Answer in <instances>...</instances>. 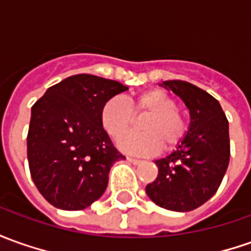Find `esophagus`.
I'll return each mask as SVG.
<instances>
[{
  "label": "esophagus",
  "instance_id": "1",
  "mask_svg": "<svg viewBox=\"0 0 251 251\" xmlns=\"http://www.w3.org/2000/svg\"><path fill=\"white\" fill-rule=\"evenodd\" d=\"M127 161L129 162H132L133 165H140L141 163V159H136V158H132V156H127Z\"/></svg>",
  "mask_w": 251,
  "mask_h": 251
}]
</instances>
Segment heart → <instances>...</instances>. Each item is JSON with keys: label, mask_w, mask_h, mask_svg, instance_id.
<instances>
[{"label": "heart", "mask_w": 251, "mask_h": 251, "mask_svg": "<svg viewBox=\"0 0 251 251\" xmlns=\"http://www.w3.org/2000/svg\"><path fill=\"white\" fill-rule=\"evenodd\" d=\"M148 114L141 121L144 132L127 133L119 140V147L126 152L151 155L161 147L172 150L178 146L187 134L188 124L173 97L161 89H150L136 95L126 103L112 97L103 104L101 125L114 139H119L134 125V115Z\"/></svg>", "instance_id": "1"}]
</instances>
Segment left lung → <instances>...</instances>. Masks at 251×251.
I'll return each mask as SVG.
<instances>
[{"label":"left lung","instance_id":"obj_1","mask_svg":"<svg viewBox=\"0 0 251 251\" xmlns=\"http://www.w3.org/2000/svg\"><path fill=\"white\" fill-rule=\"evenodd\" d=\"M163 86L181 97L191 122L175 151L155 161L158 177L146 192L166 210L191 211L217 192L226 175L231 154L228 119L219 101L195 85L176 79Z\"/></svg>","mask_w":251,"mask_h":251}]
</instances>
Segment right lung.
<instances>
[{
    "instance_id": "right-lung-1",
    "label": "right lung",
    "mask_w": 251,
    "mask_h": 251,
    "mask_svg": "<svg viewBox=\"0 0 251 251\" xmlns=\"http://www.w3.org/2000/svg\"><path fill=\"white\" fill-rule=\"evenodd\" d=\"M127 90L90 74L50 86L31 108L27 159L41 195L61 210H82L104 194L110 169L125 156L101 125L103 104Z\"/></svg>"
}]
</instances>
